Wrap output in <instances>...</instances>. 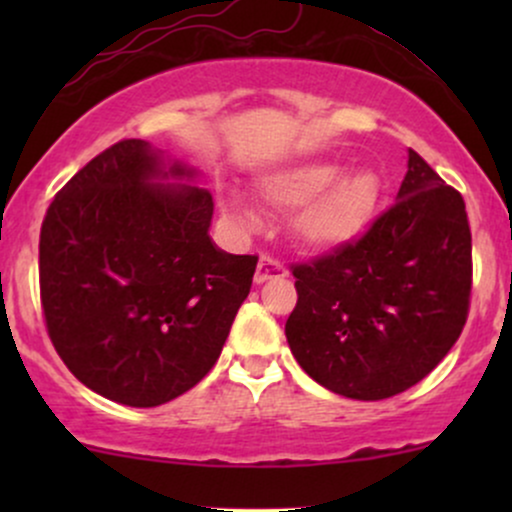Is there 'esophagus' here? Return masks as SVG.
Returning a JSON list of instances; mask_svg holds the SVG:
<instances>
[{"mask_svg": "<svg viewBox=\"0 0 512 512\" xmlns=\"http://www.w3.org/2000/svg\"><path fill=\"white\" fill-rule=\"evenodd\" d=\"M281 276H286L284 264L276 260V257L264 252V255L260 257V264H257V272H255L257 284H264V281H269V279H281Z\"/></svg>", "mask_w": 512, "mask_h": 512, "instance_id": "esophagus-1", "label": "esophagus"}]
</instances>
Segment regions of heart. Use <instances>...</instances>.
<instances>
[{
	"instance_id": "b5f03b06",
	"label": "heart",
	"mask_w": 512,
	"mask_h": 512,
	"mask_svg": "<svg viewBox=\"0 0 512 512\" xmlns=\"http://www.w3.org/2000/svg\"><path fill=\"white\" fill-rule=\"evenodd\" d=\"M257 197L272 214L301 211L293 223L296 238L308 248L330 250L368 226L380 202V182L370 170L344 173L337 161H310L267 175ZM226 209L236 221L250 219L236 199H228Z\"/></svg>"
}]
</instances>
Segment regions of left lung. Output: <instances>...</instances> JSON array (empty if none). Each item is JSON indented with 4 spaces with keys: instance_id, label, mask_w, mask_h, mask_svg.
I'll return each mask as SVG.
<instances>
[{
    "instance_id": "1",
    "label": "left lung",
    "mask_w": 512,
    "mask_h": 512,
    "mask_svg": "<svg viewBox=\"0 0 512 512\" xmlns=\"http://www.w3.org/2000/svg\"><path fill=\"white\" fill-rule=\"evenodd\" d=\"M286 339L315 383L342 397H395L460 339L472 296V231L455 187L409 149L397 202L349 240L291 264Z\"/></svg>"
}]
</instances>
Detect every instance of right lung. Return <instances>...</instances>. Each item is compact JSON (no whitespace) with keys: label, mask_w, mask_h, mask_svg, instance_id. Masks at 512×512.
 I'll use <instances>...</instances> for the list:
<instances>
[{"label":"right lung","mask_w":512,"mask_h":512,"mask_svg":"<svg viewBox=\"0 0 512 512\" xmlns=\"http://www.w3.org/2000/svg\"><path fill=\"white\" fill-rule=\"evenodd\" d=\"M142 139H122L57 192L40 228V303L50 342L88 390L158 407L214 368L257 255L209 238L204 187H161Z\"/></svg>","instance_id":"add662e5"}]
</instances>
